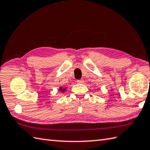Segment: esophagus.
Segmentation results:
<instances>
[{
    "instance_id": "34e87169",
    "label": "esophagus",
    "mask_w": 150,
    "mask_h": 150,
    "mask_svg": "<svg viewBox=\"0 0 150 150\" xmlns=\"http://www.w3.org/2000/svg\"><path fill=\"white\" fill-rule=\"evenodd\" d=\"M77 83H79V84L83 83H84L83 79H80V80H77Z\"/></svg>"
}]
</instances>
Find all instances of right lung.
<instances>
[{
	"mask_svg": "<svg viewBox=\"0 0 150 150\" xmlns=\"http://www.w3.org/2000/svg\"><path fill=\"white\" fill-rule=\"evenodd\" d=\"M60 90H62V92H64V90H65V88H64V89H62V87H60Z\"/></svg>",
	"mask_w": 150,
	"mask_h": 150,
	"instance_id": "1",
	"label": "right lung"
}]
</instances>
